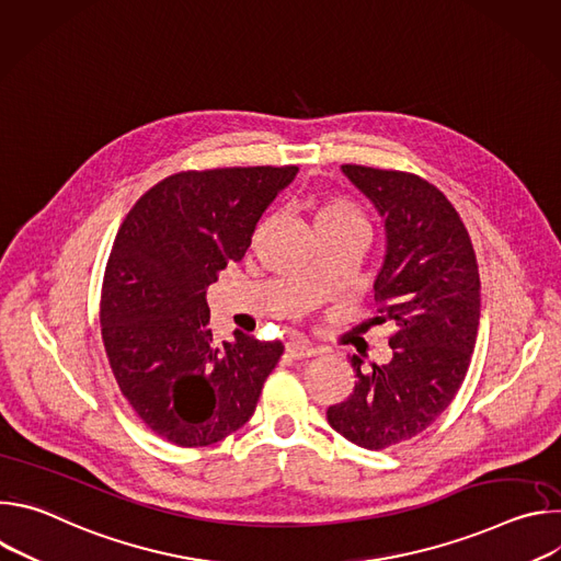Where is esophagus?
Instances as JSON below:
<instances>
[{
	"instance_id": "obj_1",
	"label": "esophagus",
	"mask_w": 561,
	"mask_h": 561,
	"mask_svg": "<svg viewBox=\"0 0 561 561\" xmlns=\"http://www.w3.org/2000/svg\"><path fill=\"white\" fill-rule=\"evenodd\" d=\"M286 353H288L293 359H308V357H314L319 351H317L312 344L304 342V340H293V342L286 344Z\"/></svg>"
}]
</instances>
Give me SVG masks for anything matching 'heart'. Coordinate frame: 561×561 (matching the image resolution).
<instances>
[{
	"label": "heart",
	"instance_id": "heart-1",
	"mask_svg": "<svg viewBox=\"0 0 561 561\" xmlns=\"http://www.w3.org/2000/svg\"><path fill=\"white\" fill-rule=\"evenodd\" d=\"M333 221H364V219L346 199L333 197V199H324L314 208V226L333 224Z\"/></svg>",
	"mask_w": 561,
	"mask_h": 561
}]
</instances>
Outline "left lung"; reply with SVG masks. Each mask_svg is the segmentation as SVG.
<instances>
[{
  "label": "left lung",
  "mask_w": 561,
  "mask_h": 561,
  "mask_svg": "<svg viewBox=\"0 0 561 561\" xmlns=\"http://www.w3.org/2000/svg\"><path fill=\"white\" fill-rule=\"evenodd\" d=\"M342 171L386 224L375 324L392 327V359L362 373L353 355L355 388L327 420L348 442L381 450L426 431L459 390L479 329V268L459 213L437 186L404 171Z\"/></svg>",
  "instance_id": "8db88e82"
}]
</instances>
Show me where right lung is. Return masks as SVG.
<instances>
[{"instance_id": "obj_1", "label": "right lung", "mask_w": 561, "mask_h": 561, "mask_svg": "<svg viewBox=\"0 0 561 561\" xmlns=\"http://www.w3.org/2000/svg\"><path fill=\"white\" fill-rule=\"evenodd\" d=\"M297 167L175 173L146 191L122 221L100 299L111 370L137 417L162 439L210 446L255 413L284 353L234 331H210L206 288L251 247L255 224Z\"/></svg>"}]
</instances>
